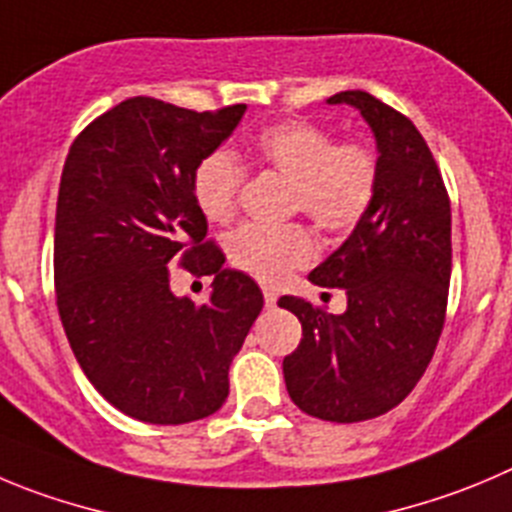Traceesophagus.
<instances>
[{
  "mask_svg": "<svg viewBox=\"0 0 512 512\" xmlns=\"http://www.w3.org/2000/svg\"><path fill=\"white\" fill-rule=\"evenodd\" d=\"M262 295H265V305L267 308H275V303H278V293H275V290L272 288H262Z\"/></svg>",
  "mask_w": 512,
  "mask_h": 512,
  "instance_id": "34e87169",
  "label": "esophagus"
}]
</instances>
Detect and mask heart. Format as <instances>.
Returning <instances> with one entry per match:
<instances>
[{
	"mask_svg": "<svg viewBox=\"0 0 512 512\" xmlns=\"http://www.w3.org/2000/svg\"><path fill=\"white\" fill-rule=\"evenodd\" d=\"M247 164L290 179V212H305L328 234L351 232L371 209L379 189V159L364 141H336L323 126L272 123L252 138ZM247 169L217 148L191 176V194L209 222L224 224L240 207ZM229 262L262 283H280L315 257V240L303 224H242L227 242Z\"/></svg>",
	"mask_w": 512,
	"mask_h": 512,
	"instance_id": "1",
	"label": "heart"
}]
</instances>
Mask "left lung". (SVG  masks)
I'll list each match as a JSON object with an SVG mask.
<instances>
[{"label":"left lung","instance_id":"1","mask_svg":"<svg viewBox=\"0 0 512 512\" xmlns=\"http://www.w3.org/2000/svg\"><path fill=\"white\" fill-rule=\"evenodd\" d=\"M379 146V189L353 234L310 272L343 288L346 313L283 295L303 338L283 361L290 399L310 417L353 424L407 399L427 371L447 315L452 275L450 194L427 141L404 113L364 90H343Z\"/></svg>","mask_w":512,"mask_h":512}]
</instances>
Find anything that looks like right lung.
<instances>
[{"instance_id":"right-lung-1","label":"right lung","mask_w":512,"mask_h":512,"mask_svg":"<svg viewBox=\"0 0 512 512\" xmlns=\"http://www.w3.org/2000/svg\"><path fill=\"white\" fill-rule=\"evenodd\" d=\"M247 105L189 111L136 95L78 133L60 176L55 298L70 348L118 412L186 424L227 401L229 364L262 310L245 272L222 270L194 202L199 161ZM215 275L209 301L170 293L173 265Z\"/></svg>"}]
</instances>
